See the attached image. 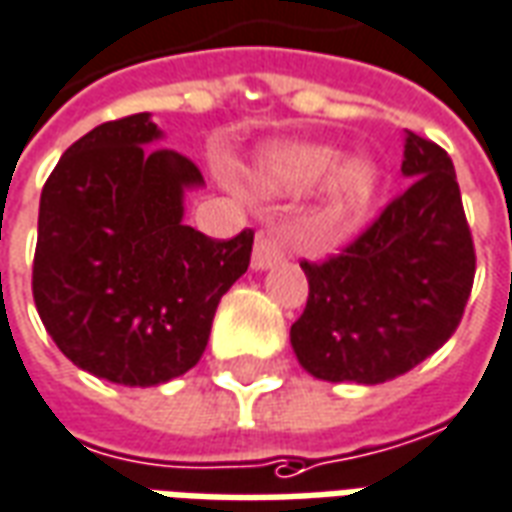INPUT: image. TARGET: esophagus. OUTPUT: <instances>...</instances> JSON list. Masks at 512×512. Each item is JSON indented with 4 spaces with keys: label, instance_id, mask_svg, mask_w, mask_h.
Returning a JSON list of instances; mask_svg holds the SVG:
<instances>
[{
    "label": "esophagus",
    "instance_id": "obj_1",
    "mask_svg": "<svg viewBox=\"0 0 512 512\" xmlns=\"http://www.w3.org/2000/svg\"><path fill=\"white\" fill-rule=\"evenodd\" d=\"M286 234L284 228H264L256 234V245H253V270H270L286 256Z\"/></svg>",
    "mask_w": 512,
    "mask_h": 512
}]
</instances>
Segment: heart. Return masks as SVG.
<instances>
[{
    "instance_id": "b5f03b06",
    "label": "heart",
    "mask_w": 512,
    "mask_h": 512,
    "mask_svg": "<svg viewBox=\"0 0 512 512\" xmlns=\"http://www.w3.org/2000/svg\"><path fill=\"white\" fill-rule=\"evenodd\" d=\"M328 180V201L336 212L355 215L369 206L380 184V170L369 159H344L325 143H270L259 151L250 179L267 195H303Z\"/></svg>"
}]
</instances>
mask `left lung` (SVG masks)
Instances as JSON below:
<instances>
[{"label": "left lung", "mask_w": 512, "mask_h": 512, "mask_svg": "<svg viewBox=\"0 0 512 512\" xmlns=\"http://www.w3.org/2000/svg\"><path fill=\"white\" fill-rule=\"evenodd\" d=\"M397 195L361 237L322 264L303 262L308 300L289 339L308 375L378 386L422 364L455 333L474 284V242L455 165L405 132Z\"/></svg>", "instance_id": "left-lung-1"}]
</instances>
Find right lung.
I'll list each match as a JSON object with an SVG mask.
<instances>
[{"label":"right lung","instance_id":"right-lung-1","mask_svg":"<svg viewBox=\"0 0 512 512\" xmlns=\"http://www.w3.org/2000/svg\"><path fill=\"white\" fill-rule=\"evenodd\" d=\"M148 112L79 137L43 184L32 297L60 353L121 386H159L201 361L217 303L248 270L253 231L184 226L201 170Z\"/></svg>","mask_w":512,"mask_h":512}]
</instances>
